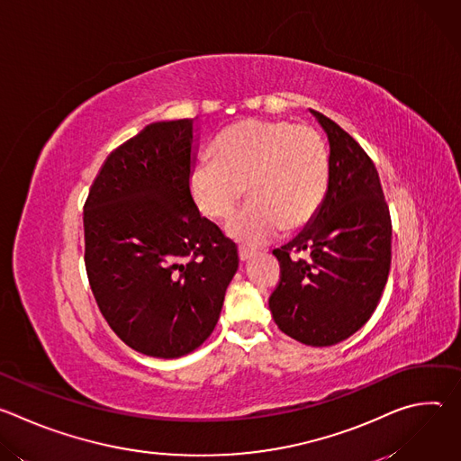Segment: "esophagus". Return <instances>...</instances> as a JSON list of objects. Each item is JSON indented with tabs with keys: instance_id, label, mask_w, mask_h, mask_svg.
I'll return each instance as SVG.
<instances>
[{
	"instance_id": "esophagus-1",
	"label": "esophagus",
	"mask_w": 461,
	"mask_h": 461,
	"mask_svg": "<svg viewBox=\"0 0 461 461\" xmlns=\"http://www.w3.org/2000/svg\"><path fill=\"white\" fill-rule=\"evenodd\" d=\"M253 253H255L253 249H249V248H246V246H239V257H240V260H248Z\"/></svg>"
}]
</instances>
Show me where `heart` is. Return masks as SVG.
Segmentation results:
<instances>
[{
    "label": "heart",
    "mask_w": 461,
    "mask_h": 461,
    "mask_svg": "<svg viewBox=\"0 0 461 461\" xmlns=\"http://www.w3.org/2000/svg\"><path fill=\"white\" fill-rule=\"evenodd\" d=\"M212 157L191 169L193 199L204 215L228 219L248 185L251 199L228 222V233L248 244L306 224L326 194L328 149L306 122H237L215 139Z\"/></svg>",
    "instance_id": "heart-1"
}]
</instances>
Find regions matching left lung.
Segmentation results:
<instances>
[{"label": "left lung", "mask_w": 461, "mask_h": 461, "mask_svg": "<svg viewBox=\"0 0 461 461\" xmlns=\"http://www.w3.org/2000/svg\"><path fill=\"white\" fill-rule=\"evenodd\" d=\"M312 113L330 142L328 189L312 222L274 249L281 279L268 303L281 332L308 347H332L356 334L381 299L392 221L372 158L334 120Z\"/></svg>", "instance_id": "obj_1"}]
</instances>
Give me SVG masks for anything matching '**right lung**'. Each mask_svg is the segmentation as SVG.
<instances>
[{
  "label": "right lung",
  "instance_id": "add662e5",
  "mask_svg": "<svg viewBox=\"0 0 461 461\" xmlns=\"http://www.w3.org/2000/svg\"><path fill=\"white\" fill-rule=\"evenodd\" d=\"M193 120L148 125L116 148L84 204L86 270L111 330L173 359L199 348L239 268L237 246L196 208Z\"/></svg>",
  "mask_w": 461,
  "mask_h": 461
}]
</instances>
